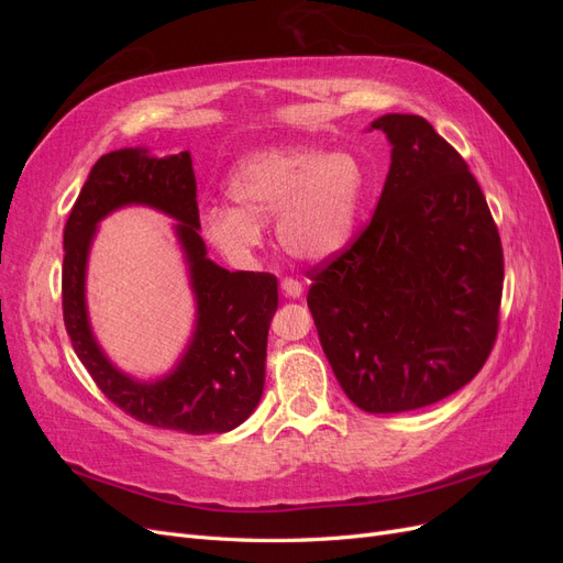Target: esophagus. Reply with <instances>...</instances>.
Listing matches in <instances>:
<instances>
[{
    "instance_id": "1",
    "label": "esophagus",
    "mask_w": 563,
    "mask_h": 563,
    "mask_svg": "<svg viewBox=\"0 0 563 563\" xmlns=\"http://www.w3.org/2000/svg\"><path fill=\"white\" fill-rule=\"evenodd\" d=\"M282 291L288 298H300L302 296V284L298 279L286 277V279H282Z\"/></svg>"
}]
</instances>
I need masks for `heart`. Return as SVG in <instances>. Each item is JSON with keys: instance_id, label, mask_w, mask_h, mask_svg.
Segmentation results:
<instances>
[{"instance_id": "1", "label": "heart", "mask_w": 563, "mask_h": 563, "mask_svg": "<svg viewBox=\"0 0 563 563\" xmlns=\"http://www.w3.org/2000/svg\"><path fill=\"white\" fill-rule=\"evenodd\" d=\"M225 192L234 207L213 203L201 232L223 258L246 265L263 246V223L275 218L279 246L302 263L343 251L364 195V168L350 152L279 145L253 152L232 168Z\"/></svg>"}]
</instances>
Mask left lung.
Here are the masks:
<instances>
[{
	"label": "left lung",
	"instance_id": "obj_1",
	"mask_svg": "<svg viewBox=\"0 0 563 563\" xmlns=\"http://www.w3.org/2000/svg\"><path fill=\"white\" fill-rule=\"evenodd\" d=\"M389 174L366 230L308 272L319 343L352 404L404 413L467 385L493 350L503 246L465 159L418 114H383Z\"/></svg>",
	"mask_w": 563,
	"mask_h": 563
}]
</instances>
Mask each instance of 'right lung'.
<instances>
[{"label":"right lung","instance_id":"obj_1","mask_svg":"<svg viewBox=\"0 0 563 563\" xmlns=\"http://www.w3.org/2000/svg\"><path fill=\"white\" fill-rule=\"evenodd\" d=\"M124 206H150L177 220L175 231L196 296V331L179 364L157 382L119 372L97 345L86 310V267L97 223ZM63 319L79 362L103 395L131 418L187 434L230 432L258 406L265 385L277 277L230 272L199 236L197 180L190 152L152 157L124 147L100 157L63 232Z\"/></svg>","mask_w":563,"mask_h":563}]
</instances>
